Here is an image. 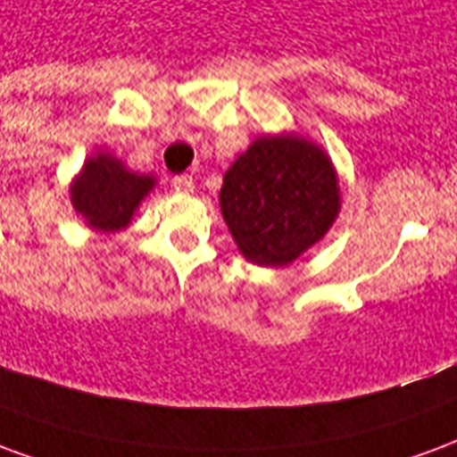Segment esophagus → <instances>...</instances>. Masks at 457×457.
Here are the masks:
<instances>
[{"mask_svg": "<svg viewBox=\"0 0 457 457\" xmlns=\"http://www.w3.org/2000/svg\"><path fill=\"white\" fill-rule=\"evenodd\" d=\"M173 188L179 190V193H193V190H195V183H193L190 176L183 173V176H176V179H173Z\"/></svg>", "mask_w": 457, "mask_h": 457, "instance_id": "esophagus-1", "label": "esophagus"}]
</instances>
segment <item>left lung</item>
I'll return each mask as SVG.
<instances>
[{
  "mask_svg": "<svg viewBox=\"0 0 457 457\" xmlns=\"http://www.w3.org/2000/svg\"><path fill=\"white\" fill-rule=\"evenodd\" d=\"M220 210L245 259L287 267L323 239L340 212L333 161L298 134H264L225 173Z\"/></svg>",
  "mask_w": 457,
  "mask_h": 457,
  "instance_id": "left-lung-1",
  "label": "left lung"
}]
</instances>
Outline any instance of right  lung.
Returning a JSON list of instances; mask_svg holds the SVG:
<instances>
[{"mask_svg":"<svg viewBox=\"0 0 457 457\" xmlns=\"http://www.w3.org/2000/svg\"><path fill=\"white\" fill-rule=\"evenodd\" d=\"M154 186V176L134 173L117 156L97 151L71 183V200L87 228L110 235L129 225Z\"/></svg>","mask_w":457,"mask_h":457,"instance_id":"1","label":"right lung"}]
</instances>
